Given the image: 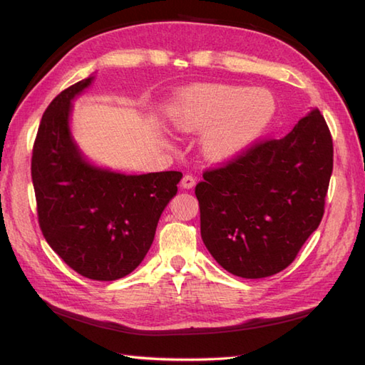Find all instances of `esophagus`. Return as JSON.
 <instances>
[{
  "label": "esophagus",
  "mask_w": 365,
  "mask_h": 365,
  "mask_svg": "<svg viewBox=\"0 0 365 365\" xmlns=\"http://www.w3.org/2000/svg\"><path fill=\"white\" fill-rule=\"evenodd\" d=\"M195 185H196V178H195V177L190 175V174L183 175L182 182H180V187H182L183 190H191L192 187H195Z\"/></svg>",
  "instance_id": "obj_1"
}]
</instances>
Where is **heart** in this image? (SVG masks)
I'll return each mask as SVG.
<instances>
[{
	"instance_id": "b5f03b06",
	"label": "heart",
	"mask_w": 365,
	"mask_h": 365,
	"mask_svg": "<svg viewBox=\"0 0 365 365\" xmlns=\"http://www.w3.org/2000/svg\"><path fill=\"white\" fill-rule=\"evenodd\" d=\"M274 97L262 88L196 84L183 89L168 106L177 131L202 135V152L212 161H227L247 149L274 114Z\"/></svg>"
}]
</instances>
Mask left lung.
Here are the masks:
<instances>
[{
    "mask_svg": "<svg viewBox=\"0 0 365 365\" xmlns=\"http://www.w3.org/2000/svg\"><path fill=\"white\" fill-rule=\"evenodd\" d=\"M332 153L329 128L314 108L287 136L204 173L196 197L213 259L245 279L289 267L323 218Z\"/></svg>",
    "mask_w": 365,
    "mask_h": 365,
    "instance_id": "8db88e82",
    "label": "left lung"
}]
</instances>
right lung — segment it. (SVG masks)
Returning <instances> with one entry per match:
<instances>
[{
	"label": "right lung",
	"instance_id": "1",
	"mask_svg": "<svg viewBox=\"0 0 365 365\" xmlns=\"http://www.w3.org/2000/svg\"><path fill=\"white\" fill-rule=\"evenodd\" d=\"M94 78L67 88L45 110L31 175L38 224L51 250L84 277L115 281L144 260L182 173L127 175L84 157L71 130L72 102Z\"/></svg>",
	"mask_w": 365,
	"mask_h": 365
}]
</instances>
